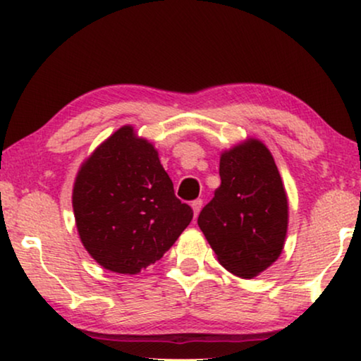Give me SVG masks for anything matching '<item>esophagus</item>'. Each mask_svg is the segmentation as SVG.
Listing matches in <instances>:
<instances>
[{"label": "esophagus", "mask_w": 361, "mask_h": 361, "mask_svg": "<svg viewBox=\"0 0 361 361\" xmlns=\"http://www.w3.org/2000/svg\"><path fill=\"white\" fill-rule=\"evenodd\" d=\"M202 204H204V202H202V199H197V200H194L192 202V210H194V215L197 216L199 215V212L202 210Z\"/></svg>", "instance_id": "34e87169"}]
</instances>
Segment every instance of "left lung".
I'll return each instance as SVG.
<instances>
[{"label":"left lung","mask_w":361,"mask_h":361,"mask_svg":"<svg viewBox=\"0 0 361 361\" xmlns=\"http://www.w3.org/2000/svg\"><path fill=\"white\" fill-rule=\"evenodd\" d=\"M220 179L197 224L225 269L238 278H255L284 248V184L269 149L253 137L221 152Z\"/></svg>","instance_id":"obj_1"}]
</instances>
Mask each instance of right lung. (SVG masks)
<instances>
[{
    "label": "right lung",
    "mask_w": 361,
    "mask_h": 361,
    "mask_svg": "<svg viewBox=\"0 0 361 361\" xmlns=\"http://www.w3.org/2000/svg\"><path fill=\"white\" fill-rule=\"evenodd\" d=\"M72 205L85 250L120 274L161 259L194 216L176 197L154 146L133 126L113 133L83 162Z\"/></svg>",
    "instance_id": "right-lung-1"
}]
</instances>
